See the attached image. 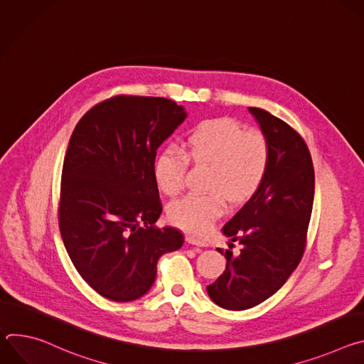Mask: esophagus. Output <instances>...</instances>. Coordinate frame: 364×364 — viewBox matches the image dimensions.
<instances>
[{
	"mask_svg": "<svg viewBox=\"0 0 364 364\" xmlns=\"http://www.w3.org/2000/svg\"><path fill=\"white\" fill-rule=\"evenodd\" d=\"M186 240L190 243V245H196V246H207V243L204 242V240H200V239H197V237H194V236H187L186 237Z\"/></svg>",
	"mask_w": 364,
	"mask_h": 364,
	"instance_id": "1",
	"label": "esophagus"
}]
</instances>
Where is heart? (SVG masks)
<instances>
[{
	"label": "heart",
	"mask_w": 364,
	"mask_h": 364,
	"mask_svg": "<svg viewBox=\"0 0 364 364\" xmlns=\"http://www.w3.org/2000/svg\"><path fill=\"white\" fill-rule=\"evenodd\" d=\"M187 160L210 164L209 194H188L174 201L168 218L177 228L204 235L223 215L225 198L233 203L252 197L268 168V144L259 132H246L229 118L207 119L197 124L184 139V152L174 146L159 151L152 164L155 184L167 196H176L187 170Z\"/></svg>",
	"instance_id": "1"
}]
</instances>
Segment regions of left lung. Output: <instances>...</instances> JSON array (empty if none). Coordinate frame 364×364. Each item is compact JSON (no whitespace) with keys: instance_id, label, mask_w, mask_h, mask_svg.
<instances>
[{"instance_id":"left-lung-1","label":"left lung","mask_w":364,"mask_h":364,"mask_svg":"<svg viewBox=\"0 0 364 364\" xmlns=\"http://www.w3.org/2000/svg\"><path fill=\"white\" fill-rule=\"evenodd\" d=\"M268 144V168L256 193L223 226L229 247L226 269L207 287L215 304L232 311L252 308L272 296L298 267L314 203V167L301 135L259 108H247ZM220 253H223L219 249Z\"/></svg>"}]
</instances>
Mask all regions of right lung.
Returning a JSON list of instances; mask_svg holds the SVG:
<instances>
[{
    "label": "right lung",
    "mask_w": 364,
    "mask_h": 364,
    "mask_svg": "<svg viewBox=\"0 0 364 364\" xmlns=\"http://www.w3.org/2000/svg\"><path fill=\"white\" fill-rule=\"evenodd\" d=\"M186 118L170 99L121 95L87 111L70 136L59 228L75 268L102 296L141 298L160 256L183 246L180 230L154 228L163 205L152 164Z\"/></svg>",
    "instance_id": "add662e5"
}]
</instances>
